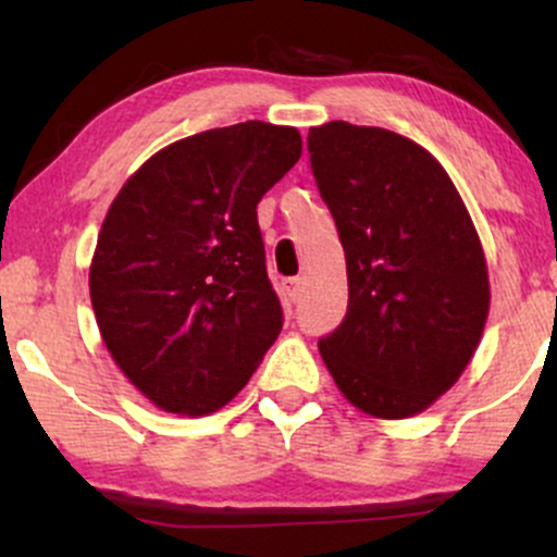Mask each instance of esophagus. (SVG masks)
Instances as JSON below:
<instances>
[{
    "mask_svg": "<svg viewBox=\"0 0 557 557\" xmlns=\"http://www.w3.org/2000/svg\"><path fill=\"white\" fill-rule=\"evenodd\" d=\"M283 293L287 296V300H293V304H296V300L300 298V277L283 280Z\"/></svg>",
    "mask_w": 557,
    "mask_h": 557,
    "instance_id": "esophagus-1",
    "label": "esophagus"
}]
</instances>
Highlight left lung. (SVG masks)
Returning <instances> with one entry per match:
<instances>
[{
  "label": "left lung",
  "mask_w": 557,
  "mask_h": 557,
  "mask_svg": "<svg viewBox=\"0 0 557 557\" xmlns=\"http://www.w3.org/2000/svg\"><path fill=\"white\" fill-rule=\"evenodd\" d=\"M309 154L348 267L322 359L361 411L413 417L461 376L487 322L476 230L437 159L398 133L335 120L311 127Z\"/></svg>",
  "instance_id": "8db88e82"
}]
</instances>
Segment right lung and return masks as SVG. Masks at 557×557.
Returning a JSON list of instances; mask_svg holds the SVG:
<instances>
[{"label": "right lung", "mask_w": 557, "mask_h": 557, "mask_svg": "<svg viewBox=\"0 0 557 557\" xmlns=\"http://www.w3.org/2000/svg\"><path fill=\"white\" fill-rule=\"evenodd\" d=\"M298 157L296 127H214L151 157L112 201L88 274L96 324L164 411L225 406L283 330L257 203Z\"/></svg>", "instance_id": "1"}]
</instances>
